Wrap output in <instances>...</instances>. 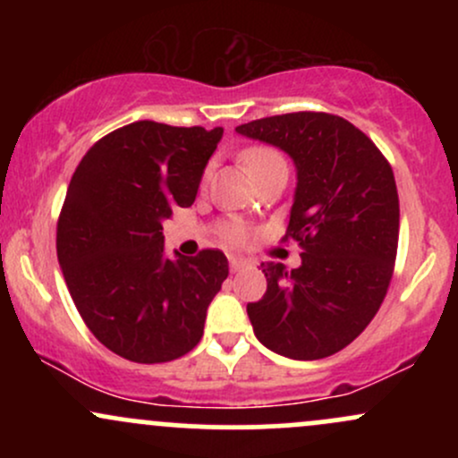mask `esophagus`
Returning <instances> with one entry per match:
<instances>
[{"instance_id": "obj_1", "label": "esophagus", "mask_w": 458, "mask_h": 458, "mask_svg": "<svg viewBox=\"0 0 458 458\" xmlns=\"http://www.w3.org/2000/svg\"><path fill=\"white\" fill-rule=\"evenodd\" d=\"M247 265H250V260L247 259H241V256H230V269L233 271H241Z\"/></svg>"}]
</instances>
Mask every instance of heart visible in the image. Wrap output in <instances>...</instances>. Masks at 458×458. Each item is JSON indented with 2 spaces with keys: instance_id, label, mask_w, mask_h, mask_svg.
Masks as SVG:
<instances>
[{
  "instance_id": "b5f03b06",
  "label": "heart",
  "mask_w": 458,
  "mask_h": 458,
  "mask_svg": "<svg viewBox=\"0 0 458 458\" xmlns=\"http://www.w3.org/2000/svg\"><path fill=\"white\" fill-rule=\"evenodd\" d=\"M241 159H243L247 170L251 172V176H254L259 170H262V167L271 165V163H284V159L276 150L262 148V146H259V148H247L243 155H241ZM222 236L228 241V243L239 245V243H245L250 234H247V228L241 222H228L224 224Z\"/></svg>"
}]
</instances>
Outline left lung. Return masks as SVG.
Masks as SVG:
<instances>
[{"instance_id":"8db88e82","label":"left lung","mask_w":458,"mask_h":458,"mask_svg":"<svg viewBox=\"0 0 458 458\" xmlns=\"http://www.w3.org/2000/svg\"><path fill=\"white\" fill-rule=\"evenodd\" d=\"M236 133L286 152L297 187L288 236L301 265L262 262L267 293L247 303L256 338L291 360H323L375 318L398 247V191L379 148L340 115L297 112L251 120Z\"/></svg>"}]
</instances>
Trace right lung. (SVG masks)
<instances>
[{
    "label": "right lung",
    "mask_w": 458,
    "mask_h": 458,
    "mask_svg": "<svg viewBox=\"0 0 458 458\" xmlns=\"http://www.w3.org/2000/svg\"><path fill=\"white\" fill-rule=\"evenodd\" d=\"M222 135L140 120L98 140L71 178L57 260L83 323L124 360L172 361L202 338L228 260L219 250L167 259L161 230L176 204H193Z\"/></svg>",
    "instance_id": "obj_1"
}]
</instances>
